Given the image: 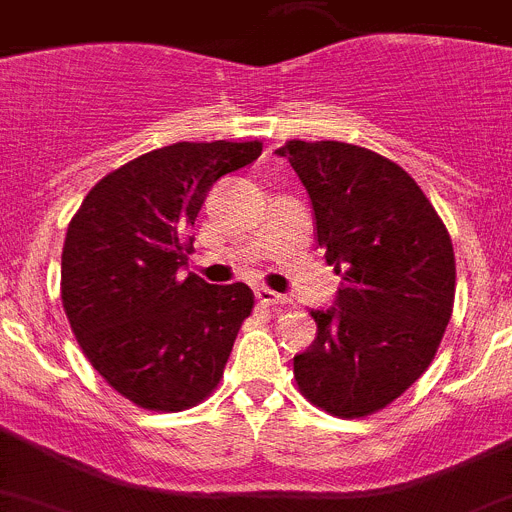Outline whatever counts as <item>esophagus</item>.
<instances>
[{
  "label": "esophagus",
  "mask_w": 512,
  "mask_h": 512,
  "mask_svg": "<svg viewBox=\"0 0 512 512\" xmlns=\"http://www.w3.org/2000/svg\"><path fill=\"white\" fill-rule=\"evenodd\" d=\"M256 300H259L261 305H266V307H284L289 302V297L279 295V292H274V289L261 287V289H256Z\"/></svg>",
  "instance_id": "34e87169"
}]
</instances>
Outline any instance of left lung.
Wrapping results in <instances>:
<instances>
[{
	"mask_svg": "<svg viewBox=\"0 0 512 512\" xmlns=\"http://www.w3.org/2000/svg\"><path fill=\"white\" fill-rule=\"evenodd\" d=\"M310 194L318 246L341 277L336 305L312 310L318 338L295 356L302 397L366 418L431 366L454 310L451 235L408 171L341 140H287Z\"/></svg>",
	"mask_w": 512,
	"mask_h": 512,
	"instance_id": "obj_1",
	"label": "left lung"
}]
</instances>
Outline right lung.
<instances>
[{
	"instance_id": "add662e5",
	"label": "right lung",
	"mask_w": 512,
	"mask_h": 512,
	"mask_svg": "<svg viewBox=\"0 0 512 512\" xmlns=\"http://www.w3.org/2000/svg\"><path fill=\"white\" fill-rule=\"evenodd\" d=\"M259 156V140L156 148L99 179L71 217L63 310L89 364L138 408H194L223 379L253 292L179 269L212 184Z\"/></svg>"
}]
</instances>
